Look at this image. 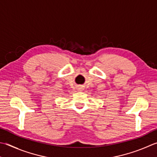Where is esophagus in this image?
<instances>
[{"instance_id":"obj_1","label":"esophagus","mask_w":157,"mask_h":157,"mask_svg":"<svg viewBox=\"0 0 157 157\" xmlns=\"http://www.w3.org/2000/svg\"><path fill=\"white\" fill-rule=\"evenodd\" d=\"M78 89L79 90H82V89H83V88H82V86H79V87L78 88Z\"/></svg>"}]
</instances>
